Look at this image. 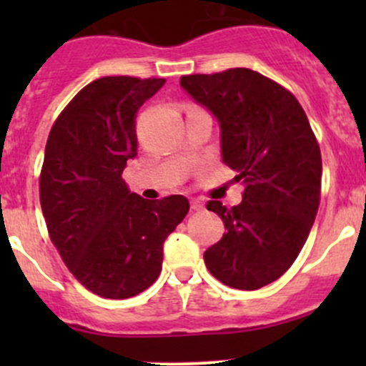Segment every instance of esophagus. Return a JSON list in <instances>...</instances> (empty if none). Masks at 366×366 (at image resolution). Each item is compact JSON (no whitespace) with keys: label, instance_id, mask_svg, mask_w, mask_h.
I'll return each instance as SVG.
<instances>
[{"label":"esophagus","instance_id":"34e87169","mask_svg":"<svg viewBox=\"0 0 366 366\" xmlns=\"http://www.w3.org/2000/svg\"><path fill=\"white\" fill-rule=\"evenodd\" d=\"M191 209H193V210H202V209H204V202L198 200V198H193V200H191Z\"/></svg>","mask_w":366,"mask_h":366}]
</instances>
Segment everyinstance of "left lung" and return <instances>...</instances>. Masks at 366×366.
I'll return each mask as SVG.
<instances>
[{"instance_id":"left-lung-1","label":"left lung","mask_w":366,"mask_h":366,"mask_svg":"<svg viewBox=\"0 0 366 366\" xmlns=\"http://www.w3.org/2000/svg\"><path fill=\"white\" fill-rule=\"evenodd\" d=\"M180 86L219 124L221 157L244 184L239 205L210 200L224 223L204 253L214 278L257 290L278 280L305 246L320 198L322 159L297 99L249 69L180 77Z\"/></svg>"}]
</instances>
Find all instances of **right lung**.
<instances>
[{
  "label": "right lung",
  "instance_id": "right-lung-1",
  "mask_svg": "<svg viewBox=\"0 0 366 366\" xmlns=\"http://www.w3.org/2000/svg\"><path fill=\"white\" fill-rule=\"evenodd\" d=\"M164 83L101 77L69 102L47 138L40 205L49 237L77 282L106 299L156 282L162 244L189 210L182 194L145 200L122 177L138 156V109Z\"/></svg>",
  "mask_w": 366,
  "mask_h": 366
}]
</instances>
